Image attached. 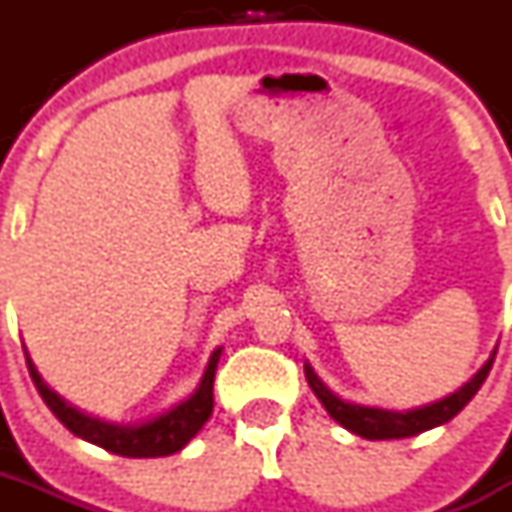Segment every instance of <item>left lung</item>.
I'll return each mask as SVG.
<instances>
[{
	"instance_id": "left-lung-1",
	"label": "left lung",
	"mask_w": 512,
	"mask_h": 512,
	"mask_svg": "<svg viewBox=\"0 0 512 512\" xmlns=\"http://www.w3.org/2000/svg\"><path fill=\"white\" fill-rule=\"evenodd\" d=\"M495 354L497 349L492 351V356L484 362V367L479 369L466 385H461V388L455 390V393L445 395L442 401L427 403V406H419V409L411 411H385L375 409V406H359V403L341 401V398L315 375V369L309 367V364H304V375H307L309 388L315 390V395L320 398L325 411H328L341 427H346L349 432H354V435L359 437H367V440H401V437H414L419 435V432H427V429L450 422V419L474 398L476 390L482 388V382L487 380L492 362H495Z\"/></svg>"
}]
</instances>
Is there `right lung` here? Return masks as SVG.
I'll list each match as a JSON object with an SVG mask.
<instances>
[{"label":"right lung","mask_w":512,"mask_h":512,"mask_svg":"<svg viewBox=\"0 0 512 512\" xmlns=\"http://www.w3.org/2000/svg\"><path fill=\"white\" fill-rule=\"evenodd\" d=\"M221 351L223 349H216L210 354L208 367H205L203 377H200L190 398H184L182 403H176L169 411H163L156 419H148L143 424H111L77 411L75 406L64 401L62 395H57L46 385L28 354H25V359H28L30 377L36 382L44 403L54 411L59 422L70 429L72 435L83 437V440L93 442V445L109 450V453L124 455V458H161V455L182 450L213 414V380H216Z\"/></svg>","instance_id":"obj_1"}]
</instances>
